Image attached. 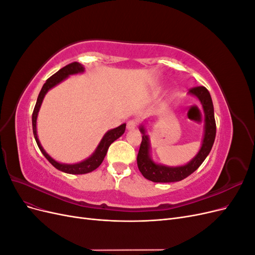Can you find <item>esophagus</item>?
Here are the masks:
<instances>
[{
  "label": "esophagus",
  "mask_w": 255,
  "mask_h": 255,
  "mask_svg": "<svg viewBox=\"0 0 255 255\" xmlns=\"http://www.w3.org/2000/svg\"><path fill=\"white\" fill-rule=\"evenodd\" d=\"M137 127V121L136 120H129L127 125L128 129H134Z\"/></svg>",
  "instance_id": "obj_1"
}]
</instances>
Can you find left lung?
I'll return each mask as SVG.
<instances>
[{
	"label": "left lung",
	"mask_w": 255,
	"mask_h": 255,
	"mask_svg": "<svg viewBox=\"0 0 255 255\" xmlns=\"http://www.w3.org/2000/svg\"><path fill=\"white\" fill-rule=\"evenodd\" d=\"M189 94L198 98L200 103L202 104L205 117L204 125V136L202 145L200 148L197 155L192 158L189 163L179 167H169L154 163L150 155V139L145 134V128L143 126L140 127V132L142 134V140L140 143L139 152L137 155V166L141 174L146 180L155 183H171L184 180L185 177L195 172L200 167L206 156L210 154L212 146L216 137V121L214 116V105L210 92L203 87H194L189 89Z\"/></svg>",
	"instance_id": "obj_1"
}]
</instances>
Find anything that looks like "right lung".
<instances>
[{"mask_svg": "<svg viewBox=\"0 0 255 255\" xmlns=\"http://www.w3.org/2000/svg\"><path fill=\"white\" fill-rule=\"evenodd\" d=\"M85 68L83 67V65H81L80 63H71L67 66H65L64 68H61L60 70H58L55 74H53L51 78H49L43 84V86L39 92V96H38L37 102L35 105V109L33 112V116H32V123H33V133H34V137L36 139V142L39 146V149L41 151V153L44 155V157L47 158L50 163L55 167L58 170L66 172V173H70V174H85V173H89L91 171H94L95 169H97L100 165L102 164V161L106 155L107 150H109L110 145L116 140L118 139L120 136H122V134L125 133L126 130V123H123L120 127L113 128L109 132L105 133V135L103 136V138L100 141L99 145L97 146L96 151L91 154V155L81 163L78 164H61L56 161L55 159H53L49 154L44 151V149L42 148V145L40 144L39 139H38L37 136V128H36V123H37V116H38V112L40 110L41 103L43 101V98L45 96L47 92L53 88L54 86H56L57 84H59L60 82H63L65 79H67L69 75L72 74H78V73H82L84 72Z\"/></svg>", "mask_w": 255, "mask_h": 255, "instance_id": "obj_1", "label": "right lung"}]
</instances>
